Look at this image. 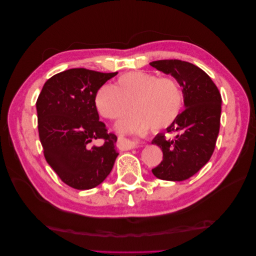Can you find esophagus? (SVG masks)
Segmentation results:
<instances>
[{
	"label": "esophagus",
	"mask_w": 256,
	"mask_h": 256,
	"mask_svg": "<svg viewBox=\"0 0 256 256\" xmlns=\"http://www.w3.org/2000/svg\"><path fill=\"white\" fill-rule=\"evenodd\" d=\"M141 142L142 141L138 140L136 138H127L124 140V147H125L126 150H132L140 145Z\"/></svg>",
	"instance_id": "esophagus-1"
}]
</instances>
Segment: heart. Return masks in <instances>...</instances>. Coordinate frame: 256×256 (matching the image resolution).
<instances>
[{"mask_svg": "<svg viewBox=\"0 0 256 256\" xmlns=\"http://www.w3.org/2000/svg\"><path fill=\"white\" fill-rule=\"evenodd\" d=\"M132 104L136 110L118 122L120 130L143 134L152 127L166 129L182 110L184 92L171 76L130 72L120 76L118 86L102 85L95 97L98 113L109 120L120 118Z\"/></svg>", "mask_w": 256, "mask_h": 256, "instance_id": "obj_1", "label": "heart"}]
</instances>
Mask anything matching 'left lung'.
Listing matches in <instances>:
<instances>
[{
	"mask_svg": "<svg viewBox=\"0 0 256 256\" xmlns=\"http://www.w3.org/2000/svg\"><path fill=\"white\" fill-rule=\"evenodd\" d=\"M150 66L171 74L180 84L186 109L166 132H178L175 138L158 134L152 144L164 152L161 164L152 170L159 180L182 182L198 173L212 156L220 130L221 95L204 70L180 60H154Z\"/></svg>",
	"mask_w": 256,
	"mask_h": 256,
	"instance_id": "left-lung-1",
	"label": "left lung"
}]
</instances>
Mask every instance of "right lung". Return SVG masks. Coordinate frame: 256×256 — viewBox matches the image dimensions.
Returning a JSON list of instances; mask_svg holds the SVG:
<instances>
[{"instance_id": "1", "label": "right lung", "mask_w": 256, "mask_h": 256, "mask_svg": "<svg viewBox=\"0 0 256 256\" xmlns=\"http://www.w3.org/2000/svg\"><path fill=\"white\" fill-rule=\"evenodd\" d=\"M118 72L72 68L44 83L36 102L44 156L69 187L88 190L112 171L118 138L108 132L95 106L98 90ZM102 140L97 146L91 143Z\"/></svg>"}]
</instances>
